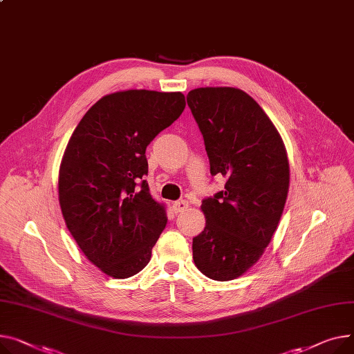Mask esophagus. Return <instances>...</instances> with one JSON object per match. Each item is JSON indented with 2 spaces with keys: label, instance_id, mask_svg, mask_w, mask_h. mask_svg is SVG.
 Returning a JSON list of instances; mask_svg holds the SVG:
<instances>
[{
  "label": "esophagus",
  "instance_id": "1",
  "mask_svg": "<svg viewBox=\"0 0 354 354\" xmlns=\"http://www.w3.org/2000/svg\"><path fill=\"white\" fill-rule=\"evenodd\" d=\"M187 206H189V202L185 201V199H179L176 202H174V210L175 212H183L187 209Z\"/></svg>",
  "mask_w": 354,
  "mask_h": 354
}]
</instances>
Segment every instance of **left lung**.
<instances>
[{"label":"left lung","instance_id":"1","mask_svg":"<svg viewBox=\"0 0 354 354\" xmlns=\"http://www.w3.org/2000/svg\"><path fill=\"white\" fill-rule=\"evenodd\" d=\"M203 135L210 174L225 189L202 202L205 229L194 238L196 268L227 281L250 269L270 243L289 192V160L270 118L238 88L206 86L186 97Z\"/></svg>","mask_w":354,"mask_h":354}]
</instances>
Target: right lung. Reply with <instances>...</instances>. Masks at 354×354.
I'll return each instance as SVG.
<instances>
[{
    "label": "right lung",
    "mask_w": 354,
    "mask_h": 354,
    "mask_svg": "<svg viewBox=\"0 0 354 354\" xmlns=\"http://www.w3.org/2000/svg\"><path fill=\"white\" fill-rule=\"evenodd\" d=\"M185 105L182 92L109 93L88 109L66 145L58 176L65 225L88 261L111 277L142 270L167 226L165 206L142 180L145 151Z\"/></svg>",
    "instance_id": "right-lung-1"
}]
</instances>
